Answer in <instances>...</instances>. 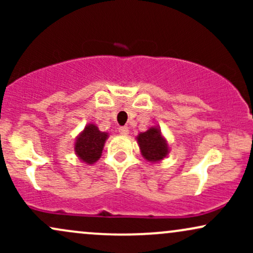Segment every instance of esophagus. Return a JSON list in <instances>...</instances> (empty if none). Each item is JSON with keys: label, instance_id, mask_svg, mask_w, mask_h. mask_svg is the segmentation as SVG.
I'll return each instance as SVG.
<instances>
[{"label": "esophagus", "instance_id": "34e87169", "mask_svg": "<svg viewBox=\"0 0 253 253\" xmlns=\"http://www.w3.org/2000/svg\"><path fill=\"white\" fill-rule=\"evenodd\" d=\"M128 132L129 129L127 126H121L120 128H119V133H120V134H128Z\"/></svg>", "mask_w": 253, "mask_h": 253}]
</instances>
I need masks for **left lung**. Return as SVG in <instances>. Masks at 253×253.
I'll return each mask as SVG.
<instances>
[{
  "label": "left lung",
  "instance_id": "left-lung-1",
  "mask_svg": "<svg viewBox=\"0 0 253 253\" xmlns=\"http://www.w3.org/2000/svg\"><path fill=\"white\" fill-rule=\"evenodd\" d=\"M138 143L141 153L149 162H158L168 155V144L162 138L161 130L152 127L138 135Z\"/></svg>",
  "mask_w": 253,
  "mask_h": 253
}]
</instances>
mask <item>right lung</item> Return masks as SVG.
Segmentation results:
<instances>
[{
	"label": "right lung",
	"mask_w": 253,
	"mask_h": 253,
	"mask_svg": "<svg viewBox=\"0 0 253 253\" xmlns=\"http://www.w3.org/2000/svg\"><path fill=\"white\" fill-rule=\"evenodd\" d=\"M107 136V133L100 132L95 125H88L76 140L75 151L77 156L88 164L96 162L102 153Z\"/></svg>",
	"instance_id": "obj_1"
}]
</instances>
